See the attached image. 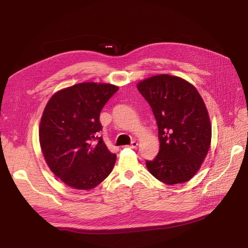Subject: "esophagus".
I'll return each instance as SVG.
<instances>
[{
	"mask_svg": "<svg viewBox=\"0 0 248 248\" xmlns=\"http://www.w3.org/2000/svg\"><path fill=\"white\" fill-rule=\"evenodd\" d=\"M129 148H131V149H136L137 147H138V141H136V140H133L131 144L128 146Z\"/></svg>",
	"mask_w": 248,
	"mask_h": 248,
	"instance_id": "1",
	"label": "esophagus"
}]
</instances>
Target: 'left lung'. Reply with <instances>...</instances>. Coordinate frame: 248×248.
Segmentation results:
<instances>
[{
    "instance_id": "8db88e82",
    "label": "left lung",
    "mask_w": 248,
    "mask_h": 248,
    "mask_svg": "<svg viewBox=\"0 0 248 248\" xmlns=\"http://www.w3.org/2000/svg\"><path fill=\"white\" fill-rule=\"evenodd\" d=\"M137 88L158 127L159 152L154 160L146 161L148 170L169 185L189 181L211 144L212 126L202 96L190 82L170 74L140 80Z\"/></svg>"
}]
</instances>
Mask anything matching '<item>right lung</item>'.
<instances>
[{"label":"right lung","mask_w":248,"mask_h":248,"mask_svg":"<svg viewBox=\"0 0 248 248\" xmlns=\"http://www.w3.org/2000/svg\"><path fill=\"white\" fill-rule=\"evenodd\" d=\"M119 87L81 82L50 97L40 121L39 141L48 168L72 188L89 190L114 169L117 156L98 133L104 104Z\"/></svg>","instance_id":"1"}]
</instances>
